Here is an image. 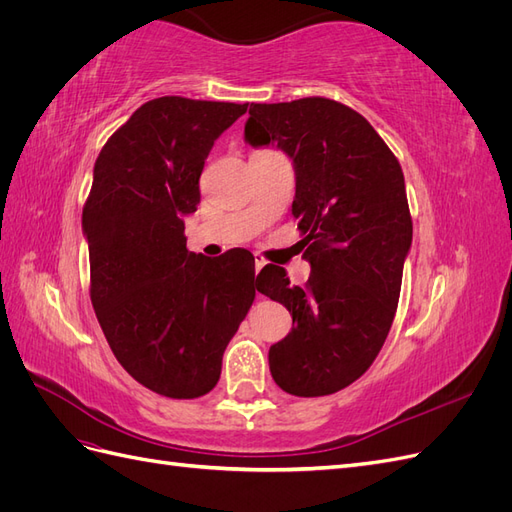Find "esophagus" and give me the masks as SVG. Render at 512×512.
Segmentation results:
<instances>
[{"label": "esophagus", "instance_id": "obj_1", "mask_svg": "<svg viewBox=\"0 0 512 512\" xmlns=\"http://www.w3.org/2000/svg\"><path fill=\"white\" fill-rule=\"evenodd\" d=\"M267 265V260L265 258H262V256H258L256 254V258H254V267H256V275H258V271L262 269V267H265Z\"/></svg>", "mask_w": 512, "mask_h": 512}]
</instances>
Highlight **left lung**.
<instances>
[{
    "instance_id": "8db88e82",
    "label": "left lung",
    "mask_w": 512,
    "mask_h": 512,
    "mask_svg": "<svg viewBox=\"0 0 512 512\" xmlns=\"http://www.w3.org/2000/svg\"><path fill=\"white\" fill-rule=\"evenodd\" d=\"M245 143L292 160V215L312 267L305 288L275 265L256 277L292 316L269 350L271 376L297 397L337 393L374 363L395 318L412 245L404 173L371 123L329 98L252 104Z\"/></svg>"
}]
</instances>
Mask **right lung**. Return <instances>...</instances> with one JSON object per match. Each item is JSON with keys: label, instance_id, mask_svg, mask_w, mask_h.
Instances as JSON below:
<instances>
[{"label": "right lung", "instance_id": "add662e5", "mask_svg": "<svg viewBox=\"0 0 512 512\" xmlns=\"http://www.w3.org/2000/svg\"><path fill=\"white\" fill-rule=\"evenodd\" d=\"M247 104L164 96L108 138L83 207L91 305L121 367L153 393L207 395L252 307L254 256L188 252L185 215L213 143Z\"/></svg>", "mask_w": 512, "mask_h": 512}]
</instances>
